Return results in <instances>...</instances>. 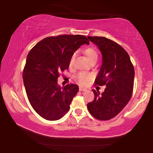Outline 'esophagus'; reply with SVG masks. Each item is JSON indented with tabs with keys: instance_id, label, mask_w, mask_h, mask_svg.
<instances>
[{
	"instance_id": "1",
	"label": "esophagus",
	"mask_w": 153,
	"mask_h": 153,
	"mask_svg": "<svg viewBox=\"0 0 153 153\" xmlns=\"http://www.w3.org/2000/svg\"><path fill=\"white\" fill-rule=\"evenodd\" d=\"M79 90L80 91H87V89H86V88H83V87H79Z\"/></svg>"
}]
</instances>
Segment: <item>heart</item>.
<instances>
[{
	"label": "heart",
	"instance_id": "heart-1",
	"mask_svg": "<svg viewBox=\"0 0 153 153\" xmlns=\"http://www.w3.org/2000/svg\"><path fill=\"white\" fill-rule=\"evenodd\" d=\"M84 53H85V55L87 56V57L89 58V60L91 62L94 61V60H97L98 59V53L95 49H94L93 47H87L84 49ZM76 53H74V54L71 55V57L70 61H69V65L72 66L73 63H74V61L76 58ZM93 77V76L90 74H87V73L85 72H80L77 75L76 79L77 80V82L80 84L82 85H85L86 84L88 83V82L91 80Z\"/></svg>",
	"mask_w": 153,
	"mask_h": 153
}]
</instances>
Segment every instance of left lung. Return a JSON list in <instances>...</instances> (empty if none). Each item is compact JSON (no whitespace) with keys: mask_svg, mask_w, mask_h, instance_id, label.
<instances>
[{"mask_svg":"<svg viewBox=\"0 0 153 153\" xmlns=\"http://www.w3.org/2000/svg\"><path fill=\"white\" fill-rule=\"evenodd\" d=\"M100 49L102 66L95 85L107 86L100 94L93 89L94 100L87 104L89 113L96 119L107 120L115 117L130 101L134 87V69L130 56L117 43L103 36H88Z\"/></svg>","mask_w":153,"mask_h":153,"instance_id":"left-lung-1","label":"left lung"}]
</instances>
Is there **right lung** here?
<instances>
[{
  "instance_id": "obj_1",
  "label": "right lung",
  "mask_w": 153,
  "mask_h": 153,
  "mask_svg": "<svg viewBox=\"0 0 153 153\" xmlns=\"http://www.w3.org/2000/svg\"><path fill=\"white\" fill-rule=\"evenodd\" d=\"M89 44L80 34L49 36L30 51L23 71L25 91L34 110L48 120H59L69 111L73 98L79 91L75 84L61 88L60 72L69 66L71 55L82 44Z\"/></svg>"
}]
</instances>
